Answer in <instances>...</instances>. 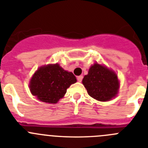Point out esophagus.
<instances>
[{"instance_id":"34e87169","label":"esophagus","mask_w":148,"mask_h":148,"mask_svg":"<svg viewBox=\"0 0 148 148\" xmlns=\"http://www.w3.org/2000/svg\"><path fill=\"white\" fill-rule=\"evenodd\" d=\"M82 79H83V76H82V75H79V76L77 77V80H78V82H82Z\"/></svg>"}]
</instances>
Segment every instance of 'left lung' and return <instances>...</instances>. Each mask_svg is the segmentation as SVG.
Instances as JSON below:
<instances>
[{"instance_id":"obj_1","label":"left lung","mask_w":148,"mask_h":148,"mask_svg":"<svg viewBox=\"0 0 148 148\" xmlns=\"http://www.w3.org/2000/svg\"><path fill=\"white\" fill-rule=\"evenodd\" d=\"M82 83L89 95L101 101H107L115 97L119 87L117 75L99 64H95L90 68Z\"/></svg>"}]
</instances>
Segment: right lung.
<instances>
[{
    "mask_svg": "<svg viewBox=\"0 0 148 148\" xmlns=\"http://www.w3.org/2000/svg\"><path fill=\"white\" fill-rule=\"evenodd\" d=\"M71 72H67L59 64L41 66L35 72L30 81L32 94L40 101L49 104L57 103L66 92V89L76 82Z\"/></svg>",
    "mask_w": 148,
    "mask_h": 148,
    "instance_id": "right-lung-1",
    "label": "right lung"
}]
</instances>
